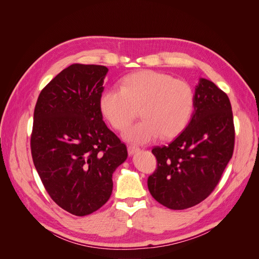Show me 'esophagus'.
Masks as SVG:
<instances>
[{"label": "esophagus", "mask_w": 259, "mask_h": 259, "mask_svg": "<svg viewBox=\"0 0 259 259\" xmlns=\"http://www.w3.org/2000/svg\"><path fill=\"white\" fill-rule=\"evenodd\" d=\"M138 151H139V148L135 147V145H129V147H128V153H129V155H134L135 153H137Z\"/></svg>", "instance_id": "esophagus-1"}]
</instances>
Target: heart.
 I'll list each match as a JSON object with an SVG mask.
<instances>
[{
    "label": "heart",
    "mask_w": 259,
    "mask_h": 259,
    "mask_svg": "<svg viewBox=\"0 0 259 259\" xmlns=\"http://www.w3.org/2000/svg\"><path fill=\"white\" fill-rule=\"evenodd\" d=\"M195 94L191 86L166 73L143 70L124 76L119 89H106L98 107L116 130L128 127L137 116L141 121L123 132V139L144 144L154 139L174 138L187 127L194 111Z\"/></svg>",
    "instance_id": "b5f03b06"
}]
</instances>
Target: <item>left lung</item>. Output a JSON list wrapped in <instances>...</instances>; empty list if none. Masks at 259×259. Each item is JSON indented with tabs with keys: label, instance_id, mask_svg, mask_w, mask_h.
<instances>
[{
	"label": "left lung",
	"instance_id": "8db88e82",
	"mask_svg": "<svg viewBox=\"0 0 259 259\" xmlns=\"http://www.w3.org/2000/svg\"><path fill=\"white\" fill-rule=\"evenodd\" d=\"M194 114L166 147L152 150L157 169L148 180L157 202L183 210L207 198L222 176L234 150V123L228 95L207 78L195 89Z\"/></svg>",
	"mask_w": 259,
	"mask_h": 259
}]
</instances>
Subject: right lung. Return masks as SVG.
I'll return each instance as SVG.
<instances>
[{"mask_svg": "<svg viewBox=\"0 0 259 259\" xmlns=\"http://www.w3.org/2000/svg\"><path fill=\"white\" fill-rule=\"evenodd\" d=\"M107 72L104 65L72 64L41 91L35 107V167L52 200L77 217L108 201L112 174L128 157L98 107Z\"/></svg>", "mask_w": 259, "mask_h": 259, "instance_id": "add662e5", "label": "right lung"}]
</instances>
